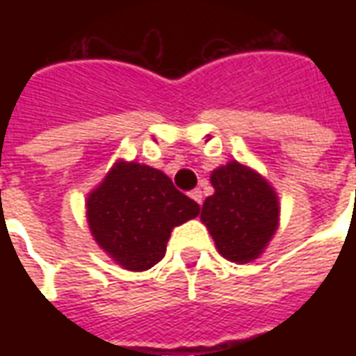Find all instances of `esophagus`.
<instances>
[{
	"label": "esophagus",
	"mask_w": 356,
	"mask_h": 356,
	"mask_svg": "<svg viewBox=\"0 0 356 356\" xmlns=\"http://www.w3.org/2000/svg\"><path fill=\"white\" fill-rule=\"evenodd\" d=\"M191 198L198 202V204H202V200H204V196H202L200 188H194V191H191Z\"/></svg>",
	"instance_id": "esophagus-1"
}]
</instances>
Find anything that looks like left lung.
I'll use <instances>...</instances> for the list:
<instances>
[{"instance_id": "obj_1", "label": "left lung", "mask_w": 356, "mask_h": 356, "mask_svg": "<svg viewBox=\"0 0 356 356\" xmlns=\"http://www.w3.org/2000/svg\"><path fill=\"white\" fill-rule=\"evenodd\" d=\"M216 194L202 206V221L229 261L248 263L263 254L278 227L273 186L246 165L231 162L211 173Z\"/></svg>"}]
</instances>
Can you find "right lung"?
Masks as SVG:
<instances>
[{
	"instance_id": "obj_1",
	"label": "right lung",
	"mask_w": 356,
	"mask_h": 356,
	"mask_svg": "<svg viewBox=\"0 0 356 356\" xmlns=\"http://www.w3.org/2000/svg\"><path fill=\"white\" fill-rule=\"evenodd\" d=\"M200 213L162 171L118 162L88 198L97 244L129 270H147L165 255L171 229Z\"/></svg>"
}]
</instances>
